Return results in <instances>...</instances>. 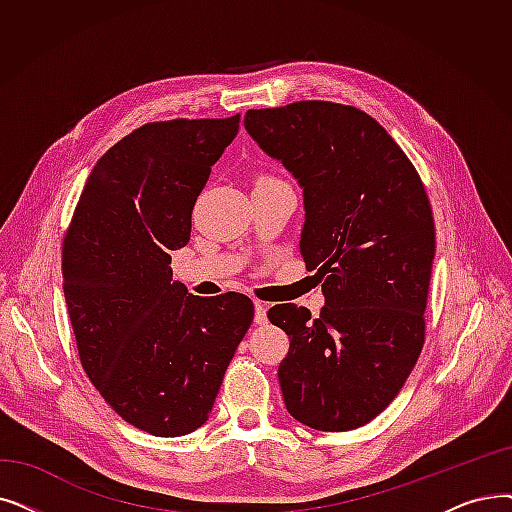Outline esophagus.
Returning <instances> with one entry per match:
<instances>
[{
	"mask_svg": "<svg viewBox=\"0 0 512 512\" xmlns=\"http://www.w3.org/2000/svg\"><path fill=\"white\" fill-rule=\"evenodd\" d=\"M268 322V303L255 301V324Z\"/></svg>",
	"mask_w": 512,
	"mask_h": 512,
	"instance_id": "1",
	"label": "esophagus"
}]
</instances>
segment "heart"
<instances>
[{"instance_id":"obj_1","label":"heart","mask_w":512,"mask_h":512,"mask_svg":"<svg viewBox=\"0 0 512 512\" xmlns=\"http://www.w3.org/2000/svg\"><path fill=\"white\" fill-rule=\"evenodd\" d=\"M261 180H274V177H261Z\"/></svg>"}]
</instances>
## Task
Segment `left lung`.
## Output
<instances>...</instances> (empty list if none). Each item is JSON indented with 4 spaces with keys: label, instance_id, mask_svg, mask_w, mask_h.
Wrapping results in <instances>:
<instances>
[{
    "label": "left lung",
    "instance_id": "1",
    "mask_svg": "<svg viewBox=\"0 0 512 512\" xmlns=\"http://www.w3.org/2000/svg\"><path fill=\"white\" fill-rule=\"evenodd\" d=\"M244 127L303 188L299 249L326 303L268 311L288 339L278 379L288 414L318 431H351L404 387L422 343L435 224L420 177L364 110L303 100L249 110Z\"/></svg>",
    "mask_w": 512,
    "mask_h": 512
}]
</instances>
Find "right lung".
I'll list each match as a JSON object with an SVG mask.
<instances>
[{"label": "right lung", "mask_w": 512, "mask_h": 512, "mask_svg": "<svg viewBox=\"0 0 512 512\" xmlns=\"http://www.w3.org/2000/svg\"><path fill=\"white\" fill-rule=\"evenodd\" d=\"M230 119L131 131L96 163L62 244V288L85 374L125 422L157 437L203 427L253 322L240 293L188 295L171 251L238 133Z\"/></svg>", "instance_id": "obj_1"}]
</instances>
